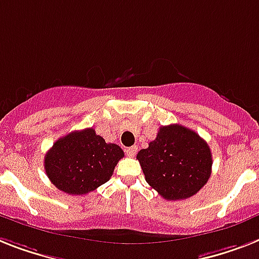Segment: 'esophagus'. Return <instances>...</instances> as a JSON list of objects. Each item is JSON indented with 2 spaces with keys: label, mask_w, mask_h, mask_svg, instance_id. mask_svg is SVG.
<instances>
[{
  "label": "esophagus",
  "mask_w": 259,
  "mask_h": 259,
  "mask_svg": "<svg viewBox=\"0 0 259 259\" xmlns=\"http://www.w3.org/2000/svg\"><path fill=\"white\" fill-rule=\"evenodd\" d=\"M137 150H138V148H137V146L127 148L126 149V155H127V157H134V155L137 154Z\"/></svg>",
  "instance_id": "1"
}]
</instances>
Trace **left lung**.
I'll use <instances>...</instances> for the list:
<instances>
[{
	"mask_svg": "<svg viewBox=\"0 0 259 259\" xmlns=\"http://www.w3.org/2000/svg\"><path fill=\"white\" fill-rule=\"evenodd\" d=\"M137 159L145 180L169 201L197 194L211 174V151L198 134L182 125L161 126L148 149L138 151Z\"/></svg>",
	"mask_w": 259,
	"mask_h": 259,
	"instance_id": "left-lung-1",
	"label": "left lung"
}]
</instances>
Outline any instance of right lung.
I'll list each match as a JSON object with an SVG mask.
<instances>
[{
	"label": "right lung",
	"instance_id": "obj_1",
	"mask_svg": "<svg viewBox=\"0 0 259 259\" xmlns=\"http://www.w3.org/2000/svg\"><path fill=\"white\" fill-rule=\"evenodd\" d=\"M123 155L118 145L106 144L89 127L57 140L45 155V171L61 191L88 194L110 180Z\"/></svg>",
	"mask_w": 259,
	"mask_h": 259
}]
</instances>
